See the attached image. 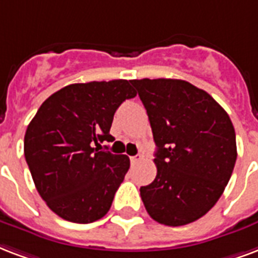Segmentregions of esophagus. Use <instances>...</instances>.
Returning <instances> with one entry per match:
<instances>
[{"instance_id":"1","label":"esophagus","mask_w":258,"mask_h":258,"mask_svg":"<svg viewBox=\"0 0 258 258\" xmlns=\"http://www.w3.org/2000/svg\"><path fill=\"white\" fill-rule=\"evenodd\" d=\"M142 160V155H133V157H130V161H131V164H137L139 161Z\"/></svg>"}]
</instances>
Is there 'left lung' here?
Masks as SVG:
<instances>
[{"mask_svg":"<svg viewBox=\"0 0 258 258\" xmlns=\"http://www.w3.org/2000/svg\"><path fill=\"white\" fill-rule=\"evenodd\" d=\"M146 108L157 145L154 181L141 186L149 215L184 226L211 210L237 160L227 112L203 89L182 80H131Z\"/></svg>","mask_w":258,"mask_h":258,"instance_id":"obj_1","label":"left lung"}]
</instances>
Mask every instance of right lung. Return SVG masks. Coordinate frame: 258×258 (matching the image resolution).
I'll use <instances>...</instances> for the list:
<instances>
[{
	"mask_svg": "<svg viewBox=\"0 0 258 258\" xmlns=\"http://www.w3.org/2000/svg\"><path fill=\"white\" fill-rule=\"evenodd\" d=\"M137 92L127 80L72 84L37 109L24 137L33 182L52 212L74 223L101 219L130 169V158L100 150L113 115Z\"/></svg>",
	"mask_w": 258,
	"mask_h": 258,
	"instance_id": "obj_1",
	"label": "right lung"
}]
</instances>
